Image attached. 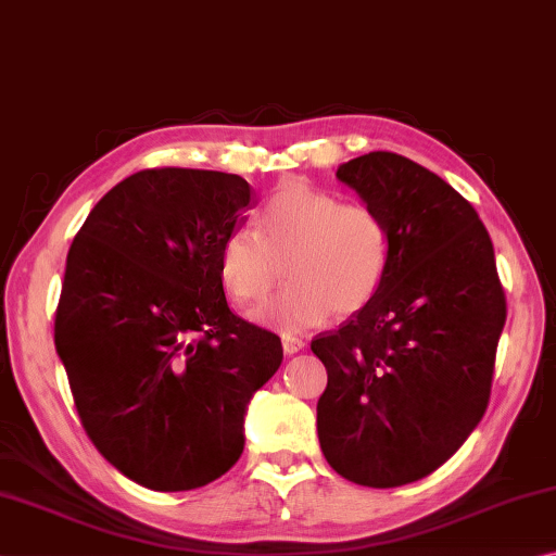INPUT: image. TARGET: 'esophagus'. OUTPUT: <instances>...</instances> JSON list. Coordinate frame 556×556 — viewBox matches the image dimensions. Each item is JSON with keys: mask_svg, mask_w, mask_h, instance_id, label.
<instances>
[{"mask_svg": "<svg viewBox=\"0 0 556 556\" xmlns=\"http://www.w3.org/2000/svg\"><path fill=\"white\" fill-rule=\"evenodd\" d=\"M303 349H305V342H303V339L290 337V334H286V337H283V352H286L288 356H293V354H298V352H303Z\"/></svg>", "mask_w": 556, "mask_h": 556, "instance_id": "esophagus-1", "label": "esophagus"}]
</instances>
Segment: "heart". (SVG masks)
<instances>
[{
	"label": "heart",
	"instance_id": "1",
	"mask_svg": "<svg viewBox=\"0 0 556 556\" xmlns=\"http://www.w3.org/2000/svg\"><path fill=\"white\" fill-rule=\"evenodd\" d=\"M217 268L224 290L241 305L261 303L286 270L290 286L251 319L303 332L332 309L356 315L378 295L388 270V227L371 204L342 202L290 180L263 204L256 231L239 229L222 241Z\"/></svg>",
	"mask_w": 556,
	"mask_h": 556
}]
</instances>
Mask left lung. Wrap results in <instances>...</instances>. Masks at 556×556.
I'll use <instances>...</instances> for the list:
<instances>
[{"instance_id": "1", "label": "left lung", "mask_w": 556, "mask_h": 556, "mask_svg": "<svg viewBox=\"0 0 556 556\" xmlns=\"http://www.w3.org/2000/svg\"><path fill=\"white\" fill-rule=\"evenodd\" d=\"M337 178L388 227L378 295L313 339L327 368L317 434L346 481L393 489L450 459L489 407L505 293L479 214L440 175L391 151Z\"/></svg>"}]
</instances>
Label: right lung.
<instances>
[{"label": "right lung", "mask_w": 556, "mask_h": 556, "mask_svg": "<svg viewBox=\"0 0 556 556\" xmlns=\"http://www.w3.org/2000/svg\"><path fill=\"white\" fill-rule=\"evenodd\" d=\"M256 204L231 173L139 170L75 233L55 309V352L87 437L151 491H190L243 452L251 395L283 362L280 339L237 317L222 241Z\"/></svg>", "instance_id": "obj_1"}]
</instances>
